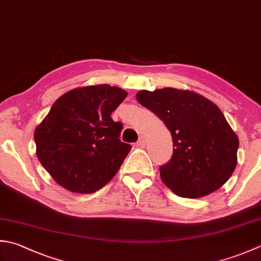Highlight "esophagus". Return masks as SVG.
<instances>
[{"label":"esophagus","mask_w":261,"mask_h":261,"mask_svg":"<svg viewBox=\"0 0 261 261\" xmlns=\"http://www.w3.org/2000/svg\"><path fill=\"white\" fill-rule=\"evenodd\" d=\"M146 137L145 136H140L139 137V140H138V142H137V146L138 147H144L145 145H146Z\"/></svg>","instance_id":"1"}]
</instances>
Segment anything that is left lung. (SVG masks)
Returning a JSON list of instances; mask_svg holds the SVG:
<instances>
[{
    "label": "left lung",
    "mask_w": 261,
    "mask_h": 261,
    "mask_svg": "<svg viewBox=\"0 0 261 261\" xmlns=\"http://www.w3.org/2000/svg\"><path fill=\"white\" fill-rule=\"evenodd\" d=\"M137 100L164 122L173 156L161 178L175 195L201 198L225 183L236 170L239 138L218 106L191 90L138 91Z\"/></svg>",
    "instance_id": "obj_1"
}]
</instances>
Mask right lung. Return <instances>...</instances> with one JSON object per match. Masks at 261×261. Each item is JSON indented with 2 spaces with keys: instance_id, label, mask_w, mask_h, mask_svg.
Wrapping results in <instances>:
<instances>
[{
  "instance_id": "obj_1",
  "label": "right lung",
  "mask_w": 261,
  "mask_h": 261,
  "mask_svg": "<svg viewBox=\"0 0 261 261\" xmlns=\"http://www.w3.org/2000/svg\"><path fill=\"white\" fill-rule=\"evenodd\" d=\"M127 93L119 87H79L56 99L36 126V155L55 182L76 193H93L119 171L131 146L111 114Z\"/></svg>"
}]
</instances>
